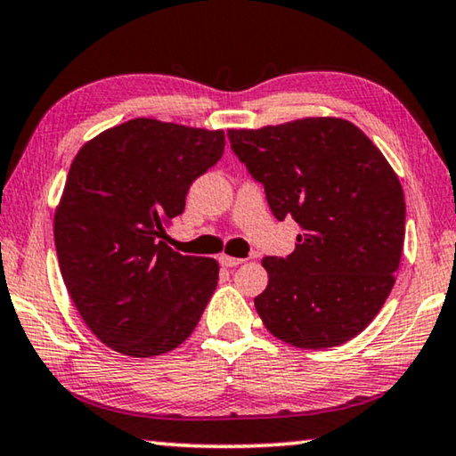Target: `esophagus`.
Returning <instances> with one entry per match:
<instances>
[{"mask_svg": "<svg viewBox=\"0 0 456 456\" xmlns=\"http://www.w3.org/2000/svg\"><path fill=\"white\" fill-rule=\"evenodd\" d=\"M220 263H222V267H236V265H240V263H244V259H239V256L222 255Z\"/></svg>", "mask_w": 456, "mask_h": 456, "instance_id": "esophagus-1", "label": "esophagus"}]
</instances>
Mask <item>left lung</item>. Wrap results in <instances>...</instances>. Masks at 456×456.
<instances>
[{"label":"left lung","mask_w":456,"mask_h":456,"mask_svg":"<svg viewBox=\"0 0 456 456\" xmlns=\"http://www.w3.org/2000/svg\"><path fill=\"white\" fill-rule=\"evenodd\" d=\"M228 140L277 220L300 226L292 255L263 259V325L305 349L355 338L391 294L403 250L405 197L391 164L335 117L230 129Z\"/></svg>","instance_id":"1"}]
</instances>
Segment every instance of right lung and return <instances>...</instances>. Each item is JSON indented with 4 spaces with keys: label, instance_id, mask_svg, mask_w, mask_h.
I'll use <instances>...</instances> for the list:
<instances>
[{
    "label": "right lung",
    "instance_id": "add662e5",
    "mask_svg": "<svg viewBox=\"0 0 456 456\" xmlns=\"http://www.w3.org/2000/svg\"><path fill=\"white\" fill-rule=\"evenodd\" d=\"M224 146L222 129L131 118L71 162L55 212L59 269L86 325L115 352L167 354L200 322L217 261L184 256L160 239Z\"/></svg>",
    "mask_w": 456,
    "mask_h": 456
}]
</instances>
